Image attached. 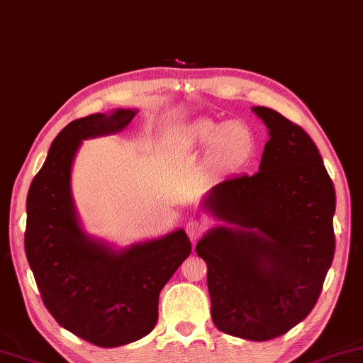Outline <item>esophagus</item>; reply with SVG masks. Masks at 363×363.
Wrapping results in <instances>:
<instances>
[{
	"label": "esophagus",
	"instance_id": "esophagus-1",
	"mask_svg": "<svg viewBox=\"0 0 363 363\" xmlns=\"http://www.w3.org/2000/svg\"><path fill=\"white\" fill-rule=\"evenodd\" d=\"M186 232H187V235H189V239L192 240V242H196V240L201 238L202 232H204V222H202L201 219L187 220Z\"/></svg>",
	"mask_w": 363,
	"mask_h": 363
}]
</instances>
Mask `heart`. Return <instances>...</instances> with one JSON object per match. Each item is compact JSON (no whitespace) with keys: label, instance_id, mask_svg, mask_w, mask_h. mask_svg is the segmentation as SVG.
<instances>
[{"label":"heart","instance_id":"1","mask_svg":"<svg viewBox=\"0 0 363 363\" xmlns=\"http://www.w3.org/2000/svg\"><path fill=\"white\" fill-rule=\"evenodd\" d=\"M186 151H207L219 167H235L247 161L254 152L255 138L252 128L242 119L219 123L214 119L194 121L182 134Z\"/></svg>","mask_w":363,"mask_h":363}]
</instances>
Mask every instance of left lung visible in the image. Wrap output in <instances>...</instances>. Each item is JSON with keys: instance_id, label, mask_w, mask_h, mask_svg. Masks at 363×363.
<instances>
[{"instance_id": "left-lung-1", "label": "left lung", "mask_w": 363, "mask_h": 363, "mask_svg": "<svg viewBox=\"0 0 363 363\" xmlns=\"http://www.w3.org/2000/svg\"><path fill=\"white\" fill-rule=\"evenodd\" d=\"M269 129L259 172L212 187L202 207L224 222L196 245L211 315L229 335L264 342L306 318L335 252V189L311 136L255 106Z\"/></svg>"}]
</instances>
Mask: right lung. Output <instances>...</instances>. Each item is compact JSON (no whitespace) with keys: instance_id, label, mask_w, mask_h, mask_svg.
Returning a JSON list of instances; mask_svg holds the SVG:
<instances>
[{"instance_id":"add662e5","label":"right lung","mask_w":363,"mask_h":363,"mask_svg":"<svg viewBox=\"0 0 363 363\" xmlns=\"http://www.w3.org/2000/svg\"><path fill=\"white\" fill-rule=\"evenodd\" d=\"M136 109L91 114L52 141L26 199L24 249L41 298L66 330L98 347L131 344L156 327L159 294L191 254L184 229L116 250L83 230L71 196L84 139L119 133Z\"/></svg>"}]
</instances>
